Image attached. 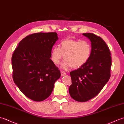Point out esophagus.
<instances>
[{"mask_svg":"<svg viewBox=\"0 0 124 124\" xmlns=\"http://www.w3.org/2000/svg\"><path fill=\"white\" fill-rule=\"evenodd\" d=\"M61 76H64L66 75V73H65L64 71H61Z\"/></svg>","mask_w":124,"mask_h":124,"instance_id":"obj_1","label":"esophagus"}]
</instances>
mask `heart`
Returning a JSON list of instances; mask_svg holds the SVG:
<instances>
[{
  "label": "heart",
  "instance_id": "1",
  "mask_svg": "<svg viewBox=\"0 0 124 124\" xmlns=\"http://www.w3.org/2000/svg\"><path fill=\"white\" fill-rule=\"evenodd\" d=\"M92 53L90 43L86 40L66 39L60 43V47H54L51 52V59L55 64L58 65L63 57L61 67L64 69L80 68L85 64Z\"/></svg>",
  "mask_w": 124,
  "mask_h": 124
}]
</instances>
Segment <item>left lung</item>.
I'll list each match as a JSON object with an SVG mask.
<instances>
[{"mask_svg":"<svg viewBox=\"0 0 124 124\" xmlns=\"http://www.w3.org/2000/svg\"><path fill=\"white\" fill-rule=\"evenodd\" d=\"M91 42L92 53L83 66L70 72L71 85L69 94L78 102H86L98 94L110 77L111 57L103 39L91 33H83Z\"/></svg>","mask_w":124,"mask_h":124,"instance_id":"1","label":"left lung"}]
</instances>
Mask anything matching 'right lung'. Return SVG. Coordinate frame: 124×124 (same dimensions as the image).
<instances>
[{
    "label": "right lung",
    "mask_w": 124,
    "mask_h": 124,
    "mask_svg": "<svg viewBox=\"0 0 124 124\" xmlns=\"http://www.w3.org/2000/svg\"><path fill=\"white\" fill-rule=\"evenodd\" d=\"M58 39L56 32L31 34L20 42L13 54V80L33 101H42L49 96L60 77V70L50 59Z\"/></svg>",
    "instance_id": "obj_1"
}]
</instances>
